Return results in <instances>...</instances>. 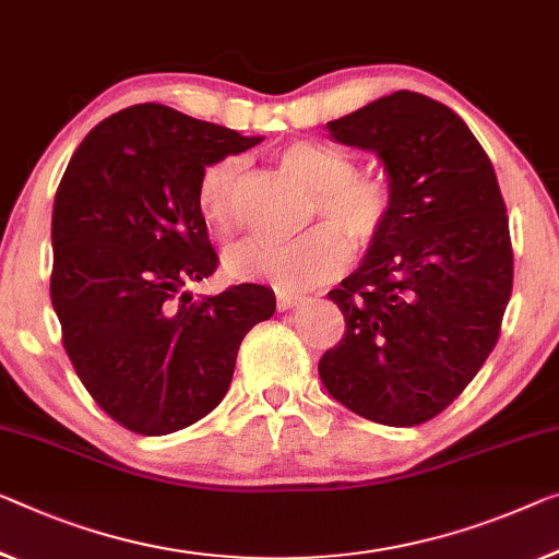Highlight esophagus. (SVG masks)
<instances>
[{
  "label": "esophagus",
  "instance_id": "34e87169",
  "mask_svg": "<svg viewBox=\"0 0 559 559\" xmlns=\"http://www.w3.org/2000/svg\"><path fill=\"white\" fill-rule=\"evenodd\" d=\"M298 301H301V296H298V294H288V290H276L278 311H288V308H294Z\"/></svg>",
  "mask_w": 559,
  "mask_h": 559
}]
</instances>
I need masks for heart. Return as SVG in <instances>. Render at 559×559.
<instances>
[{"label": "heart", "instance_id": "obj_1", "mask_svg": "<svg viewBox=\"0 0 559 559\" xmlns=\"http://www.w3.org/2000/svg\"><path fill=\"white\" fill-rule=\"evenodd\" d=\"M281 165L313 190L308 221L329 223L290 240L246 238L223 253V269L236 281H265L281 290H301L331 281L346 269L348 238L371 246L386 230L394 211L389 182L356 173V160L341 147L296 140L281 150ZM243 160L236 155L207 165L198 186V211L215 236H228L238 221Z\"/></svg>", "mask_w": 559, "mask_h": 559}]
</instances>
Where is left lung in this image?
Segmentation results:
<instances>
[{"label":"left lung","instance_id":"left-lung-1","mask_svg":"<svg viewBox=\"0 0 559 559\" xmlns=\"http://www.w3.org/2000/svg\"><path fill=\"white\" fill-rule=\"evenodd\" d=\"M326 128L381 157L394 211L329 290L346 331L319 377L364 419L416 427L462 394L499 338L514 276L504 200L466 122L427 95L399 90Z\"/></svg>","mask_w":559,"mask_h":559}]
</instances>
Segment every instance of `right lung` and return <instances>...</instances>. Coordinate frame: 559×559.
Masks as SVG:
<instances>
[{
	"mask_svg": "<svg viewBox=\"0 0 559 559\" xmlns=\"http://www.w3.org/2000/svg\"><path fill=\"white\" fill-rule=\"evenodd\" d=\"M261 140L143 103L95 124L62 175L49 278L62 346L99 409L135 435H170L213 412L240 341L276 311L258 283L205 298L182 290L218 269L200 178Z\"/></svg>",
	"mask_w": 559,
	"mask_h": 559,
	"instance_id": "obj_1",
	"label": "right lung"
}]
</instances>
